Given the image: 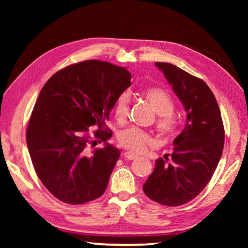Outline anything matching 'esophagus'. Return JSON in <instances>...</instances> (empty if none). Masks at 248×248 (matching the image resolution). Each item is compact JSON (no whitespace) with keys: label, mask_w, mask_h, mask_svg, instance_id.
I'll return each mask as SVG.
<instances>
[{"label":"esophagus","mask_w":248,"mask_h":248,"mask_svg":"<svg viewBox=\"0 0 248 248\" xmlns=\"http://www.w3.org/2000/svg\"><path fill=\"white\" fill-rule=\"evenodd\" d=\"M123 157L126 159V160H134V159L138 158V155L131 154V152H125V154H123Z\"/></svg>","instance_id":"esophagus-1"}]
</instances>
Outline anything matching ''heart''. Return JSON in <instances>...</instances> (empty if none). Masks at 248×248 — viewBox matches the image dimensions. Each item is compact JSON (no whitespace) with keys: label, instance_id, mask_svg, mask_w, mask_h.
Listing matches in <instances>:
<instances>
[{"label":"heart","instance_id":"obj_1","mask_svg":"<svg viewBox=\"0 0 248 248\" xmlns=\"http://www.w3.org/2000/svg\"><path fill=\"white\" fill-rule=\"evenodd\" d=\"M143 97L158 114V130L162 134H170L176 126V120L172 115L175 110V103L170 94L161 88L152 87L143 91ZM130 96L127 93H121L115 100L114 115L118 122H123L126 118L130 109ZM118 142L128 151L142 152L149 145L154 144L155 140L148 132L132 126L118 134Z\"/></svg>","mask_w":248,"mask_h":248}]
</instances>
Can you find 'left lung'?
<instances>
[{
    "label": "left lung",
    "mask_w": 248,
    "mask_h": 248,
    "mask_svg": "<svg viewBox=\"0 0 248 248\" xmlns=\"http://www.w3.org/2000/svg\"><path fill=\"white\" fill-rule=\"evenodd\" d=\"M186 110L184 130L174 140V151L155 160L143 184L145 195L167 206L196 198L211 179L221 158L225 128L215 94L204 81L170 63H155Z\"/></svg>",
    "instance_id": "obj_1"
}]
</instances>
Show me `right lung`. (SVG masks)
<instances>
[{"mask_svg":"<svg viewBox=\"0 0 248 248\" xmlns=\"http://www.w3.org/2000/svg\"><path fill=\"white\" fill-rule=\"evenodd\" d=\"M125 67L89 60L56 72L45 83L27 127V145L44 186L60 201L82 204L104 194L120 158L107 143L105 121L131 86ZM98 127L91 137V128ZM99 140L104 148L89 151Z\"/></svg>","mask_w":248,"mask_h":248,"instance_id":"1","label":"right lung"}]
</instances>
